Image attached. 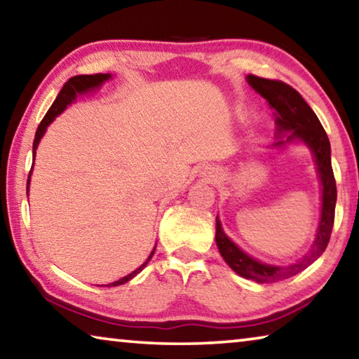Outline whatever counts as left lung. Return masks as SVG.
I'll return each mask as SVG.
<instances>
[{
  "label": "left lung",
  "instance_id": "obj_1",
  "mask_svg": "<svg viewBox=\"0 0 359 359\" xmlns=\"http://www.w3.org/2000/svg\"><path fill=\"white\" fill-rule=\"evenodd\" d=\"M247 81L276 111L277 131L288 133V136L285 139H280V141H277L276 145L291 142L294 141V139H301V141L306 142L313 151L321 179V185H323L321 220L317 239L313 242L312 250L301 261H297V263L290 264L287 267L263 264L259 263V261L248 257V255L242 252L241 248L234 245V242H231L228 239V236L223 233L220 220H218L217 217V247L231 269L241 277L248 278V280H255L258 283H272L299 274L301 271L306 269L307 266H311L313 261L326 250L334 224L337 188L331 166L330 139H327L326 131L323 130V126H321L317 115L312 111V107L304 101L302 96L297 93L291 85L282 81L264 79L253 74H248Z\"/></svg>",
  "mask_w": 359,
  "mask_h": 359
}]
</instances>
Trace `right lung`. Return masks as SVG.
Instances as JSON below:
<instances>
[{
	"label": "right lung",
	"mask_w": 359,
	"mask_h": 359,
	"mask_svg": "<svg viewBox=\"0 0 359 359\" xmlns=\"http://www.w3.org/2000/svg\"><path fill=\"white\" fill-rule=\"evenodd\" d=\"M109 77H111V76H109V74H101V72H100V74H90V76H74V77H71L69 81L63 85L62 92L58 93L57 100L53 101V104L50 106V109H48L47 114L44 115V118H42V121L39 123L38 130H36V136H34V142H33V155L36 154V149H38V144L41 141L42 135H44V133H46L47 126L50 125L52 121H53V118H55L58 114H62L65 109H66V106H68L69 102L76 98V93H82V92H87V90H90V88L100 87V85L104 82V81H107ZM29 174H32V172H29ZM28 184H29V175H28ZM27 190H28V187H27ZM154 253H155V248H154V250H151L147 261H145L144 264L139 266L136 271H133L131 274L125 276L123 278H120V280H117V282L109 283L107 287H117V285H123L125 282L131 280L133 277H135L136 274H139V272L144 269L145 264H147L149 261H150V258L154 257Z\"/></svg>",
	"instance_id": "obj_1"
}]
</instances>
